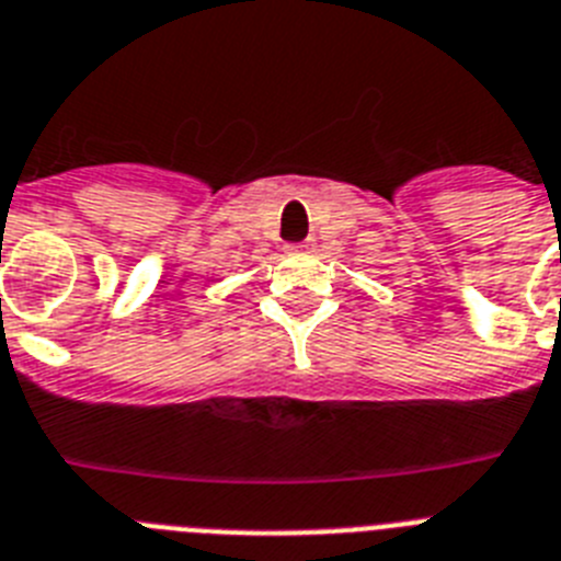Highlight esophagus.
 I'll use <instances>...</instances> for the list:
<instances>
[{
  "label": "esophagus",
  "mask_w": 561,
  "mask_h": 561,
  "mask_svg": "<svg viewBox=\"0 0 561 561\" xmlns=\"http://www.w3.org/2000/svg\"><path fill=\"white\" fill-rule=\"evenodd\" d=\"M310 251V242H302V244H290L288 253H308Z\"/></svg>",
  "instance_id": "esophagus-1"
}]
</instances>
